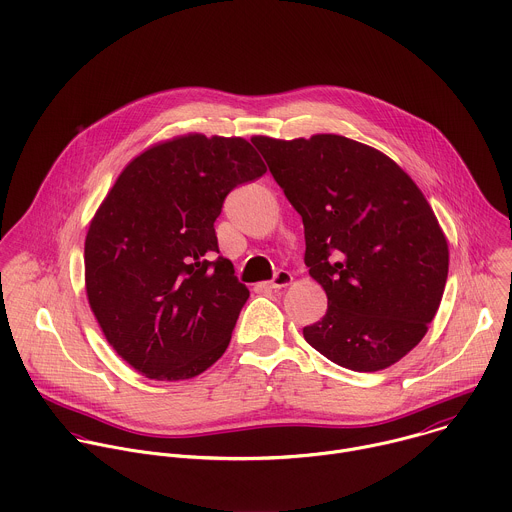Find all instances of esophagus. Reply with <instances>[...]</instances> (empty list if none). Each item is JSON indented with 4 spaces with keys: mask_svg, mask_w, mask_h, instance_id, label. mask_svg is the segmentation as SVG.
I'll return each instance as SVG.
<instances>
[{
    "mask_svg": "<svg viewBox=\"0 0 512 512\" xmlns=\"http://www.w3.org/2000/svg\"><path fill=\"white\" fill-rule=\"evenodd\" d=\"M291 281H293V275L289 271H285V269H279L275 273V277L267 283V287L269 289H281V287H287Z\"/></svg>",
    "mask_w": 512,
    "mask_h": 512,
    "instance_id": "34e87169",
    "label": "esophagus"
}]
</instances>
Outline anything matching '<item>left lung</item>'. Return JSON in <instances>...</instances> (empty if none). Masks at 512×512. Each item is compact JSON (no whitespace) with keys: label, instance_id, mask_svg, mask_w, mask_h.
<instances>
[{"label":"left lung","instance_id":"8db88e82","mask_svg":"<svg viewBox=\"0 0 512 512\" xmlns=\"http://www.w3.org/2000/svg\"><path fill=\"white\" fill-rule=\"evenodd\" d=\"M253 144L303 219L305 265L327 293L305 342L354 372L402 360L426 335L448 277V243L422 191L392 158L346 136Z\"/></svg>","mask_w":512,"mask_h":512}]
</instances>
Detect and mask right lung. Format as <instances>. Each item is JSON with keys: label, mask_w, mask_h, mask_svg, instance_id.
Returning a JSON list of instances; mask_svg holds the SVG:
<instances>
[{"label": "right lung", "mask_w": 512, "mask_h": 512, "mask_svg": "<svg viewBox=\"0 0 512 512\" xmlns=\"http://www.w3.org/2000/svg\"><path fill=\"white\" fill-rule=\"evenodd\" d=\"M239 136L185 134L138 154L96 211L84 245L88 303L116 354L150 380L203 374L249 299L219 253L225 197L265 175Z\"/></svg>", "instance_id": "1"}]
</instances>
